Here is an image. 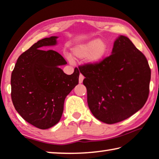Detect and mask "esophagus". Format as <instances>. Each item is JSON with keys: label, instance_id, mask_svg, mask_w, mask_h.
I'll list each match as a JSON object with an SVG mask.
<instances>
[{"label": "esophagus", "instance_id": "obj_1", "mask_svg": "<svg viewBox=\"0 0 159 159\" xmlns=\"http://www.w3.org/2000/svg\"><path fill=\"white\" fill-rule=\"evenodd\" d=\"M84 79V76L83 75L81 74L79 75V84H81L83 82V80Z\"/></svg>", "mask_w": 159, "mask_h": 159}]
</instances>
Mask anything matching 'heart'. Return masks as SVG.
I'll return each instance as SVG.
<instances>
[{
	"mask_svg": "<svg viewBox=\"0 0 159 159\" xmlns=\"http://www.w3.org/2000/svg\"><path fill=\"white\" fill-rule=\"evenodd\" d=\"M107 51L108 46L106 42L102 39H93L75 46L72 49V55L76 59L85 58L87 64L95 65L104 59ZM67 59L70 62L73 61L70 56H68Z\"/></svg>",
	"mask_w": 159,
	"mask_h": 159,
	"instance_id": "1",
	"label": "heart"
}]
</instances>
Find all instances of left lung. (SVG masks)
Returning a JSON list of instances; mask_svg holds the SVG:
<instances>
[{
	"mask_svg": "<svg viewBox=\"0 0 159 159\" xmlns=\"http://www.w3.org/2000/svg\"><path fill=\"white\" fill-rule=\"evenodd\" d=\"M79 69L85 77L83 83L90 111L102 122L115 124L127 119L147 102L150 67L147 58L127 37H118L110 56Z\"/></svg>",
	"mask_w": 159,
	"mask_h": 159,
	"instance_id": "left-lung-1",
	"label": "left lung"
}]
</instances>
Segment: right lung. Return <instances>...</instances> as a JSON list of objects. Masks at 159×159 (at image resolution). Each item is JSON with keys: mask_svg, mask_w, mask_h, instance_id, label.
Returning a JSON list of instances; mask_svg holds the SVG:
<instances>
[{"mask_svg": "<svg viewBox=\"0 0 159 159\" xmlns=\"http://www.w3.org/2000/svg\"><path fill=\"white\" fill-rule=\"evenodd\" d=\"M56 36L39 40L18 57L11 74V98L17 112L39 129L53 127L61 119L65 98L79 84L80 72L71 75L59 66L67 64L54 50H42L56 45Z\"/></svg>", "mask_w": 159, "mask_h": 159, "instance_id": "right-lung-1", "label": "right lung"}]
</instances>
